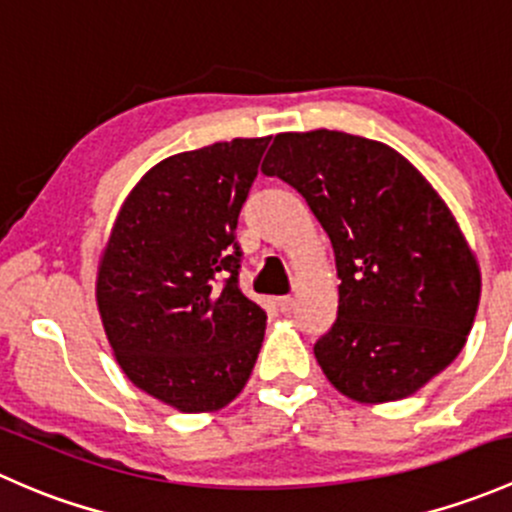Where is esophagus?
<instances>
[{
    "label": "esophagus",
    "mask_w": 512,
    "mask_h": 512,
    "mask_svg": "<svg viewBox=\"0 0 512 512\" xmlns=\"http://www.w3.org/2000/svg\"><path fill=\"white\" fill-rule=\"evenodd\" d=\"M276 305H278V310H281V313H291L295 300L291 298V295H281V298H276Z\"/></svg>",
    "instance_id": "34e87169"
}]
</instances>
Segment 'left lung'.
Masks as SVG:
<instances>
[{
    "instance_id": "left-lung-1",
    "label": "left lung",
    "mask_w": 512,
    "mask_h": 512,
    "mask_svg": "<svg viewBox=\"0 0 512 512\" xmlns=\"http://www.w3.org/2000/svg\"><path fill=\"white\" fill-rule=\"evenodd\" d=\"M261 172L298 189L333 244L337 318L313 347L325 377L377 404L446 370L471 333L481 273L412 162L377 140L310 130L276 135Z\"/></svg>"
}]
</instances>
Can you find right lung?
Segmentation results:
<instances>
[{
  "instance_id": "add662e5",
  "label": "right lung",
  "mask_w": 512,
  "mask_h": 512,
  "mask_svg": "<svg viewBox=\"0 0 512 512\" xmlns=\"http://www.w3.org/2000/svg\"><path fill=\"white\" fill-rule=\"evenodd\" d=\"M268 140L214 142L152 167L100 258L98 310L120 367L179 412L226 407L261 350L266 313L239 288L236 221Z\"/></svg>"
}]
</instances>
